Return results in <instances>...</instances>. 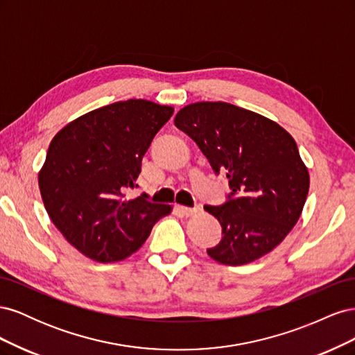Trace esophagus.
<instances>
[{
  "label": "esophagus",
  "instance_id": "34e87169",
  "mask_svg": "<svg viewBox=\"0 0 355 355\" xmlns=\"http://www.w3.org/2000/svg\"><path fill=\"white\" fill-rule=\"evenodd\" d=\"M178 213H180L182 216L185 218H191V216H196L197 213H200V207H196V209H189V207H184V206H179L178 209Z\"/></svg>",
  "mask_w": 355,
  "mask_h": 355
}]
</instances>
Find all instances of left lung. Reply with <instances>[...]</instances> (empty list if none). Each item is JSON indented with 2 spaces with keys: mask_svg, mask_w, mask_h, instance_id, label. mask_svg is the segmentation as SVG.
Returning <instances> with one entry per match:
<instances>
[{
  "mask_svg": "<svg viewBox=\"0 0 355 355\" xmlns=\"http://www.w3.org/2000/svg\"><path fill=\"white\" fill-rule=\"evenodd\" d=\"M175 124L206 155L232 189L222 206H204L223 237L207 254L219 263H250L274 250L293 230L309 191L308 167L287 130L261 114L227 102L182 108Z\"/></svg>",
  "mask_w": 355,
  "mask_h": 355,
  "instance_id": "left-lung-1",
  "label": "left lung"
}]
</instances>
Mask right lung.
I'll use <instances>...</instances> for the list:
<instances>
[{
    "label": "right lung",
    "instance_id": "obj_1",
    "mask_svg": "<svg viewBox=\"0 0 355 355\" xmlns=\"http://www.w3.org/2000/svg\"><path fill=\"white\" fill-rule=\"evenodd\" d=\"M173 111L145 99L115 102L75 118L51 139L38 173L41 198L55 227L84 256L124 261L173 210L145 194L125 198Z\"/></svg>",
    "mask_w": 355,
    "mask_h": 355
}]
</instances>
